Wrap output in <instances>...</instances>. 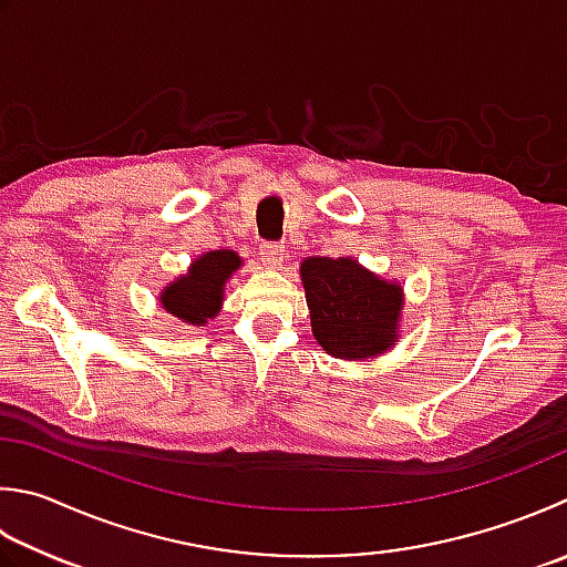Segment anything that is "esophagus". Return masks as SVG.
Here are the masks:
<instances>
[{"mask_svg": "<svg viewBox=\"0 0 567 567\" xmlns=\"http://www.w3.org/2000/svg\"><path fill=\"white\" fill-rule=\"evenodd\" d=\"M261 259H264V264H269V266H281V261H284V244L264 241L261 244Z\"/></svg>", "mask_w": 567, "mask_h": 567, "instance_id": "34e87169", "label": "esophagus"}]
</instances>
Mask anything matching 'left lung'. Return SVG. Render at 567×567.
Returning a JSON list of instances; mask_svg holds the SVG:
<instances>
[{
  "instance_id": "left-lung-1",
  "label": "left lung",
  "mask_w": 567,
  "mask_h": 567,
  "mask_svg": "<svg viewBox=\"0 0 567 567\" xmlns=\"http://www.w3.org/2000/svg\"><path fill=\"white\" fill-rule=\"evenodd\" d=\"M306 303L318 346L328 355L365 360L398 343L402 286L355 259L311 256L301 264Z\"/></svg>"
}]
</instances>
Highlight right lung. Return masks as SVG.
I'll return each mask as SVG.
<instances>
[{
    "mask_svg": "<svg viewBox=\"0 0 567 567\" xmlns=\"http://www.w3.org/2000/svg\"><path fill=\"white\" fill-rule=\"evenodd\" d=\"M241 266V259L231 249L202 254L192 261L189 271L165 286L159 293V306L187 326H205L215 318L224 301V284Z\"/></svg>",
    "mask_w": 567,
    "mask_h": 567,
    "instance_id": "obj_1",
    "label": "right lung"
}]
</instances>
